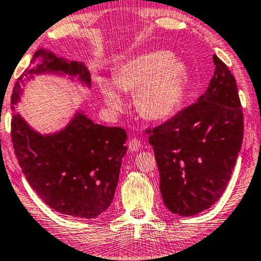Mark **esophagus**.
<instances>
[{
  "label": "esophagus",
  "instance_id": "1",
  "mask_svg": "<svg viewBox=\"0 0 261 261\" xmlns=\"http://www.w3.org/2000/svg\"><path fill=\"white\" fill-rule=\"evenodd\" d=\"M128 148H129L130 151H138L139 149L142 148V143H140V140L137 138H133L129 140V143H128Z\"/></svg>",
  "mask_w": 261,
  "mask_h": 261
}]
</instances>
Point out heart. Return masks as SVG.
Wrapping results in <instances>:
<instances>
[{
  "label": "heart",
  "instance_id": "1",
  "mask_svg": "<svg viewBox=\"0 0 261 261\" xmlns=\"http://www.w3.org/2000/svg\"><path fill=\"white\" fill-rule=\"evenodd\" d=\"M187 70L185 64L166 51H150L123 61L113 70L112 81L97 77V90L111 112L124 107L122 92H134V103L140 116L149 121L169 118L185 97Z\"/></svg>",
  "mask_w": 261,
  "mask_h": 261
}]
</instances>
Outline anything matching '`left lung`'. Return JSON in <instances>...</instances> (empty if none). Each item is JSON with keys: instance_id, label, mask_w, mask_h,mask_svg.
Wrapping results in <instances>:
<instances>
[{"instance_id": "left-lung-1", "label": "left lung", "mask_w": 261, "mask_h": 261, "mask_svg": "<svg viewBox=\"0 0 261 261\" xmlns=\"http://www.w3.org/2000/svg\"><path fill=\"white\" fill-rule=\"evenodd\" d=\"M206 92L149 134L170 212L197 215L223 195L242 148L243 112L236 79L217 55Z\"/></svg>"}]
</instances>
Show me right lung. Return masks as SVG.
Returning a JSON list of instances; mask_svg holds the SVG:
<instances>
[{
	"instance_id": "right-lung-1",
	"label": "right lung",
	"mask_w": 261,
	"mask_h": 261,
	"mask_svg": "<svg viewBox=\"0 0 261 261\" xmlns=\"http://www.w3.org/2000/svg\"><path fill=\"white\" fill-rule=\"evenodd\" d=\"M18 79L11 97L12 143L23 175L50 208L79 218H95L112 203L122 159L127 153V133L118 127L96 124L81 105L65 127L40 133L16 113L24 87L36 76L67 77L91 87V75L81 61H70L40 48Z\"/></svg>"
}]
</instances>
